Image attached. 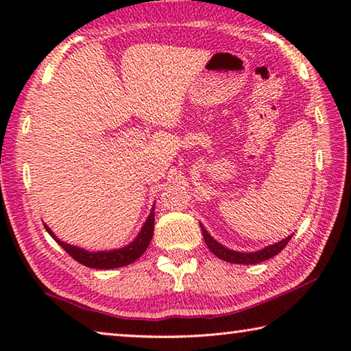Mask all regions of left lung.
<instances>
[{"mask_svg":"<svg viewBox=\"0 0 351 351\" xmlns=\"http://www.w3.org/2000/svg\"><path fill=\"white\" fill-rule=\"evenodd\" d=\"M201 230H203L206 245L210 249L213 255H217L218 258H221L224 261H229V263H237V265H255V263H260V261H265L271 257H274V255L283 251V247L288 245L291 237H293V235H289L285 240L276 243V245H271L265 249H260V251H257V252H237V251H230V249L224 247L223 245H219L218 241L213 240L203 226H201Z\"/></svg>","mask_w":351,"mask_h":351,"instance_id":"left-lung-1","label":"left lung"}]
</instances>
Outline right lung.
Returning a JSON list of instances; mask_svg holds the SVG:
<instances>
[{
	"label": "right lung",
	"instance_id": "1",
	"mask_svg": "<svg viewBox=\"0 0 351 351\" xmlns=\"http://www.w3.org/2000/svg\"><path fill=\"white\" fill-rule=\"evenodd\" d=\"M47 232L52 235V239L57 240L58 245H60L64 251H66L71 257L79 263L88 266V268H96V269H112V268H122V266H127L133 261L138 260L142 254L145 252L153 237L154 230V209L150 212L144 228L141 229L139 235L136 237V240L122 249H116V251H106V252H88L85 249L75 247L66 245L57 239V237L51 232V229L45 226Z\"/></svg>",
	"mask_w": 351,
	"mask_h": 351
}]
</instances>
